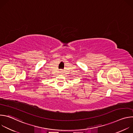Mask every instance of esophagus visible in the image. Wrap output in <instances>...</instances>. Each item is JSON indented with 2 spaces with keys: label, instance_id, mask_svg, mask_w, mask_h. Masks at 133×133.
<instances>
[{
  "label": "esophagus",
  "instance_id": "esophagus-1",
  "mask_svg": "<svg viewBox=\"0 0 133 133\" xmlns=\"http://www.w3.org/2000/svg\"><path fill=\"white\" fill-rule=\"evenodd\" d=\"M61 72H62V71H61Z\"/></svg>",
  "mask_w": 133,
  "mask_h": 133
}]
</instances>
